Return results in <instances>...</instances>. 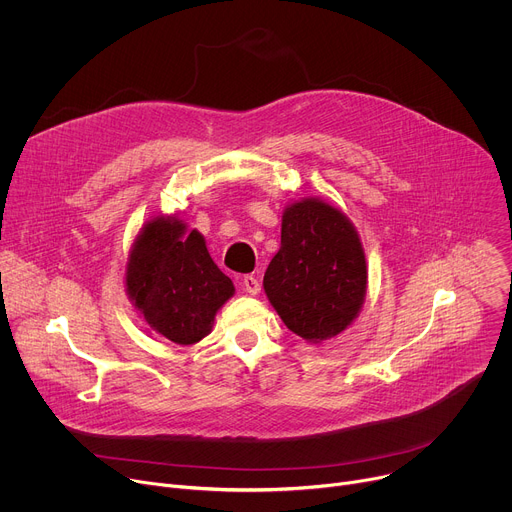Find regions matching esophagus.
Returning <instances> with one entry per match:
<instances>
[{
    "label": "esophagus",
    "mask_w": 512,
    "mask_h": 512,
    "mask_svg": "<svg viewBox=\"0 0 512 512\" xmlns=\"http://www.w3.org/2000/svg\"><path fill=\"white\" fill-rule=\"evenodd\" d=\"M243 289L247 291L249 296H257L259 291H261V283H259V279H257V277H253V275H245V277H243Z\"/></svg>",
    "instance_id": "obj_1"
}]
</instances>
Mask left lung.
<instances>
[{
  "mask_svg": "<svg viewBox=\"0 0 512 512\" xmlns=\"http://www.w3.org/2000/svg\"><path fill=\"white\" fill-rule=\"evenodd\" d=\"M367 259L350 218L320 198L291 202L281 216V247L263 287L283 324L320 344L344 332L367 298Z\"/></svg>",
  "mask_w": 512,
  "mask_h": 512,
  "instance_id": "8db88e82",
  "label": "left lung"
}]
</instances>
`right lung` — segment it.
I'll list each match as a JSON object with an SVG mask.
<instances>
[{"label": "right lung", "instance_id": "add662e5", "mask_svg": "<svg viewBox=\"0 0 512 512\" xmlns=\"http://www.w3.org/2000/svg\"><path fill=\"white\" fill-rule=\"evenodd\" d=\"M125 291L148 326L182 346L210 334L235 285L212 261L204 237L172 216H156L135 237Z\"/></svg>", "mask_w": 512, "mask_h": 512}]
</instances>
